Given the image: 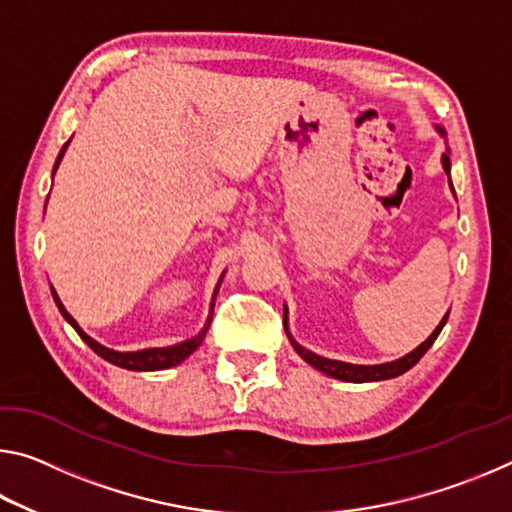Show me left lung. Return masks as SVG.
I'll list each match as a JSON object with an SVG mask.
<instances>
[{
    "instance_id": "left-lung-1",
    "label": "left lung",
    "mask_w": 512,
    "mask_h": 512,
    "mask_svg": "<svg viewBox=\"0 0 512 512\" xmlns=\"http://www.w3.org/2000/svg\"><path fill=\"white\" fill-rule=\"evenodd\" d=\"M440 135H445L443 128H438ZM443 169L449 176V169H452V162H449V155L445 153L443 155ZM449 185H452V178H449ZM454 189V187H452ZM449 316V314H447ZM447 316L440 320V325L433 329V334L429 336L427 341H424L422 345H418L413 352L406 354V357L397 359V361H391V363H381V366H354V363H343V361H334V359H325V357H318V354L309 352L305 348H300V345L291 339L293 348H296V352L300 354L302 359H305L309 366H314L316 370L325 372V375L334 377V379H343V381H357V384H361V381H381V379H393L397 375H402V372H406L409 368H413L415 363H418L422 359V354L427 352L433 341L438 339L440 329L445 327L447 323ZM284 318H287V314H284Z\"/></svg>"
}]
</instances>
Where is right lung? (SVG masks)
<instances>
[{"label":"right lung","mask_w":512,"mask_h":512,"mask_svg":"<svg viewBox=\"0 0 512 512\" xmlns=\"http://www.w3.org/2000/svg\"><path fill=\"white\" fill-rule=\"evenodd\" d=\"M67 144H69V142H67ZM67 144L63 146V151L58 153V160H56V164H54V171L58 169L60 160H63ZM51 296H54L56 307L60 309V314L65 316L67 323L76 329V334H79L81 339H83L85 343H88L94 352L99 354V357H103V359L110 361V363H115V366H119V368H126V370H162V368L178 366L180 361H185V359L189 357V354H192V352L198 348V345H201L203 336H205V332H207V327H210V320H212V318L207 320V325H205L203 332L198 334V336H194V339H189V341H185V343H178V345H171V348H151V350H140V352H115V350H110V348H103L101 343L90 339V336L83 332V329L79 327V323H76V320L67 314V309L63 307V302L58 300L54 289H51ZM214 296H216V293H214ZM212 305H214V302H212Z\"/></svg>","instance_id":"1"}]
</instances>
